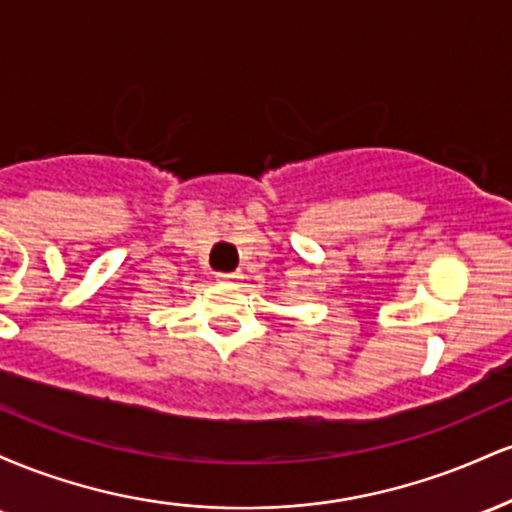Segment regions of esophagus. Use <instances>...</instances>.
<instances>
[{
  "label": "esophagus",
  "mask_w": 512,
  "mask_h": 512,
  "mask_svg": "<svg viewBox=\"0 0 512 512\" xmlns=\"http://www.w3.org/2000/svg\"><path fill=\"white\" fill-rule=\"evenodd\" d=\"M216 276H219L221 281H238L240 279L238 272H221V274H216Z\"/></svg>",
  "instance_id": "obj_1"
}]
</instances>
